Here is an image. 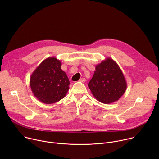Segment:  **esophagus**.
Listing matches in <instances>:
<instances>
[{
	"instance_id": "esophagus-1",
	"label": "esophagus",
	"mask_w": 159,
	"mask_h": 159,
	"mask_svg": "<svg viewBox=\"0 0 159 159\" xmlns=\"http://www.w3.org/2000/svg\"><path fill=\"white\" fill-rule=\"evenodd\" d=\"M85 80H86L84 78V77H83V78H81V79L79 80V81L81 82H85Z\"/></svg>"
}]
</instances>
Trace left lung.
Returning <instances> with one entry per match:
<instances>
[{
	"mask_svg": "<svg viewBox=\"0 0 159 159\" xmlns=\"http://www.w3.org/2000/svg\"><path fill=\"white\" fill-rule=\"evenodd\" d=\"M88 87L98 101L111 104L124 94L127 84L117 63L109 57L96 66Z\"/></svg>",
	"mask_w": 159,
	"mask_h": 159,
	"instance_id": "obj_1",
	"label": "left lung"
}]
</instances>
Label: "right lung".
I'll list each match as a JSON object with an SVG mask.
<instances>
[{
  "label": "right lung",
  "mask_w": 159,
  "mask_h": 159,
  "mask_svg": "<svg viewBox=\"0 0 159 159\" xmlns=\"http://www.w3.org/2000/svg\"><path fill=\"white\" fill-rule=\"evenodd\" d=\"M61 66L60 60L48 57L31 74L30 80L31 91L40 102L53 104L66 96L70 83Z\"/></svg>",
  "instance_id": "obj_1"
}]
</instances>
